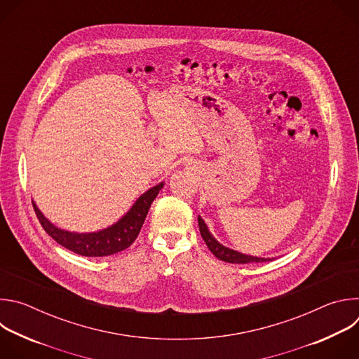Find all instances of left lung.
Segmentation results:
<instances>
[{
  "instance_id": "obj_1",
  "label": "left lung",
  "mask_w": 359,
  "mask_h": 359,
  "mask_svg": "<svg viewBox=\"0 0 359 359\" xmlns=\"http://www.w3.org/2000/svg\"><path fill=\"white\" fill-rule=\"evenodd\" d=\"M198 220V229H200V234L204 240V243L208 244L209 250L216 255L219 260L227 262V263H233V264H247V263H264V262H270L271 259H260V257H252V255H245L241 252H237L231 248H227L224 245H222L208 230V226L204 224L201 217H197Z\"/></svg>"
}]
</instances>
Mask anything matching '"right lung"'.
Returning a JSON list of instances; mask_svg holds the SVG:
<instances>
[{
	"label": "right lung",
	"instance_id": "add662e5",
	"mask_svg": "<svg viewBox=\"0 0 359 359\" xmlns=\"http://www.w3.org/2000/svg\"><path fill=\"white\" fill-rule=\"evenodd\" d=\"M162 187H163V183L151 187L146 193H143L136 200L132 209L116 224L105 230H100L97 233H88V234L71 233V231H65L55 227L53 223H49L43 217V215L36 209L35 203L32 204L41 226L58 244H61L62 247L76 254L85 255V257H104V255H111L128 248L136 240L143 226V222L146 219V215L149 212L150 204L156 198Z\"/></svg>",
	"mask_w": 359,
	"mask_h": 359
}]
</instances>
